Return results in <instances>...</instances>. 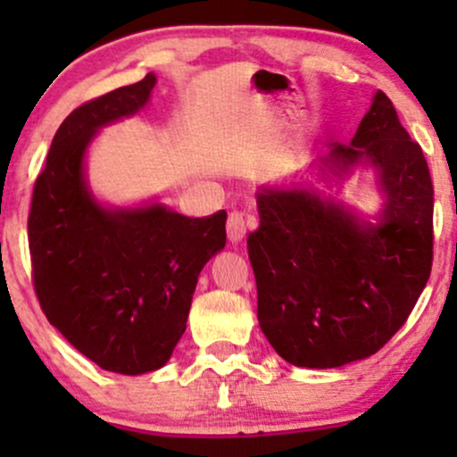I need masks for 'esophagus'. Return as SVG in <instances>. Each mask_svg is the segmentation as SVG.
<instances>
[{
	"instance_id": "1",
	"label": "esophagus",
	"mask_w": 457,
	"mask_h": 457,
	"mask_svg": "<svg viewBox=\"0 0 457 457\" xmlns=\"http://www.w3.org/2000/svg\"><path fill=\"white\" fill-rule=\"evenodd\" d=\"M246 229H249V221L240 212H229L228 217V238L229 243L236 245L246 236Z\"/></svg>"
}]
</instances>
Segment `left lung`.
<instances>
[{
	"label": "left lung",
	"mask_w": 457,
	"mask_h": 457,
	"mask_svg": "<svg viewBox=\"0 0 457 457\" xmlns=\"http://www.w3.org/2000/svg\"><path fill=\"white\" fill-rule=\"evenodd\" d=\"M324 178L371 165L385 195L378 223L312 187H264L246 249L262 333L296 367L367 359L411 316L432 270L434 188L421 145L376 92L350 145L333 141Z\"/></svg>",
	"instance_id": "8db88e82"
}]
</instances>
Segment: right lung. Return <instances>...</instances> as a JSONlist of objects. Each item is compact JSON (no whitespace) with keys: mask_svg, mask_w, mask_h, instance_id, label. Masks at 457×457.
<instances>
[{"mask_svg":"<svg viewBox=\"0 0 457 457\" xmlns=\"http://www.w3.org/2000/svg\"><path fill=\"white\" fill-rule=\"evenodd\" d=\"M156 77L77 107L57 129L28 219L31 277L46 320L83 356L137 376L170 361L187 328L204 264L225 246V219H191L162 204L107 208L86 182L98 129L137 113Z\"/></svg>","mask_w":457,"mask_h":457,"instance_id":"right-lung-1","label":"right lung"}]
</instances>
